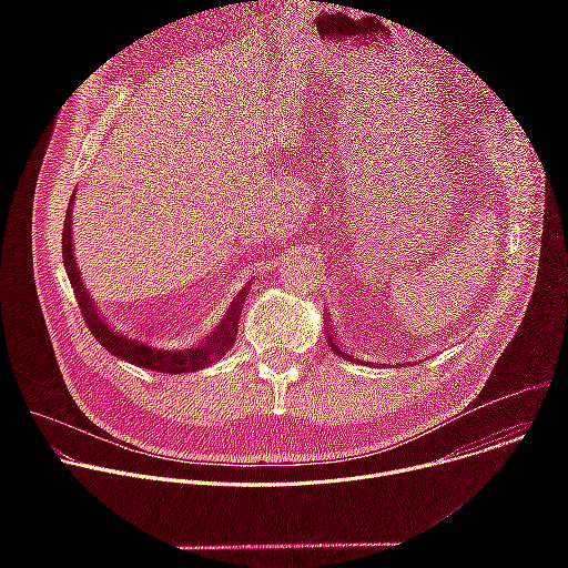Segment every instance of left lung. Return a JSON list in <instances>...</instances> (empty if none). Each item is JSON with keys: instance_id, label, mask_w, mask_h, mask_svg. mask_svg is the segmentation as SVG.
Wrapping results in <instances>:
<instances>
[{"instance_id": "left-lung-1", "label": "left lung", "mask_w": 568, "mask_h": 568, "mask_svg": "<svg viewBox=\"0 0 568 568\" xmlns=\"http://www.w3.org/2000/svg\"><path fill=\"white\" fill-rule=\"evenodd\" d=\"M328 344H331V348H333V351H335V353H337V355H339V357H344V359H348V362H355V357H351V355H348V353H344V351H342V348H339V346H337V344H335V339H333V335H331V331H328Z\"/></svg>"}]
</instances>
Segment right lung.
Returning a JSON list of instances; mask_svg holds the SVG:
<instances>
[{
    "mask_svg": "<svg viewBox=\"0 0 568 568\" xmlns=\"http://www.w3.org/2000/svg\"><path fill=\"white\" fill-rule=\"evenodd\" d=\"M73 195L64 215V226H62V263H64V272L69 276V283L73 287L75 301L80 305V312L85 316L88 328L92 331V335L97 337V342L112 353L114 357L148 368V371H159L166 375H180V373H195L202 371L206 366H211L213 362H220L229 348L235 342L237 335V318L242 314V305H245V298L250 294V287H242L235 298L231 301L224 318L220 321V326L213 331V335H209L202 344L193 346V348H175V351H164L150 346L148 342L128 337L116 333L110 323L105 321V316L101 314V310L97 307L94 298L88 294L83 278H80L78 265H75V256H73V235H71V206H73Z\"/></svg>",
    "mask_w": 568,
    "mask_h": 568,
    "instance_id": "add662e5",
    "label": "right lung"
}]
</instances>
